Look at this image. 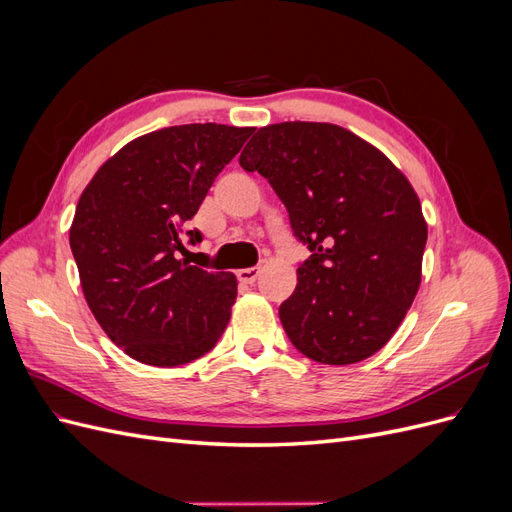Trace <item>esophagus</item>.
Instances as JSON below:
<instances>
[{
	"label": "esophagus",
	"instance_id": "1",
	"mask_svg": "<svg viewBox=\"0 0 512 512\" xmlns=\"http://www.w3.org/2000/svg\"><path fill=\"white\" fill-rule=\"evenodd\" d=\"M258 275H260V269H258V267H247V269L237 271L239 282H243V284H254V282L258 280Z\"/></svg>",
	"mask_w": 512,
	"mask_h": 512
}]
</instances>
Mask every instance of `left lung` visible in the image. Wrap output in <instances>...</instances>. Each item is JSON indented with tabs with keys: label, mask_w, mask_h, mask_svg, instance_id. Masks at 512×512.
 <instances>
[{
	"label": "left lung",
	"mask_w": 512,
	"mask_h": 512,
	"mask_svg": "<svg viewBox=\"0 0 512 512\" xmlns=\"http://www.w3.org/2000/svg\"><path fill=\"white\" fill-rule=\"evenodd\" d=\"M239 164L271 183L312 252L280 305L292 346L324 365L378 352L421 286L427 224L406 175L350 130L316 121L260 128Z\"/></svg>",
	"instance_id": "8db88e82"
}]
</instances>
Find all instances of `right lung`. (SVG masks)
I'll list each match as a JSON object with an SVG mask.
<instances>
[{
  "label": "right lung",
  "mask_w": 512,
  "mask_h": 512,
  "mask_svg": "<svg viewBox=\"0 0 512 512\" xmlns=\"http://www.w3.org/2000/svg\"><path fill=\"white\" fill-rule=\"evenodd\" d=\"M252 128L188 123L149 132L106 160L83 190L70 247L104 333L145 365L200 359L222 337L237 277L179 260L185 230Z\"/></svg>",
  "instance_id": "right-lung-1"
}]
</instances>
